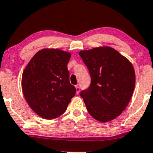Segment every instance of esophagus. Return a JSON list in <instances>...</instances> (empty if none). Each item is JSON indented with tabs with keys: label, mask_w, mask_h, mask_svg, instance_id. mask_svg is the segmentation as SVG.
<instances>
[{
	"label": "esophagus",
	"mask_w": 153,
	"mask_h": 153,
	"mask_svg": "<svg viewBox=\"0 0 153 153\" xmlns=\"http://www.w3.org/2000/svg\"><path fill=\"white\" fill-rule=\"evenodd\" d=\"M76 94H78L79 93V91H80V87L78 85L76 86Z\"/></svg>",
	"instance_id": "1"
}]
</instances>
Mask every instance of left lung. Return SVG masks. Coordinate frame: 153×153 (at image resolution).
Returning <instances> with one entry per match:
<instances>
[{"label": "left lung", "instance_id": "obj_1", "mask_svg": "<svg viewBox=\"0 0 153 153\" xmlns=\"http://www.w3.org/2000/svg\"><path fill=\"white\" fill-rule=\"evenodd\" d=\"M91 84L80 92L88 112L101 122L116 118L128 104L135 84L132 64L109 47L79 52Z\"/></svg>", "mask_w": 153, "mask_h": 153}]
</instances>
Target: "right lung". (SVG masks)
Masks as SVG:
<instances>
[{"instance_id":"add662e5","label":"right lung","mask_w":153,"mask_h":153,"mask_svg":"<svg viewBox=\"0 0 153 153\" xmlns=\"http://www.w3.org/2000/svg\"><path fill=\"white\" fill-rule=\"evenodd\" d=\"M70 56V53L57 49L40 50L22 74L25 98L30 108L45 119L63 114L76 91L69 82L67 64Z\"/></svg>"}]
</instances>
